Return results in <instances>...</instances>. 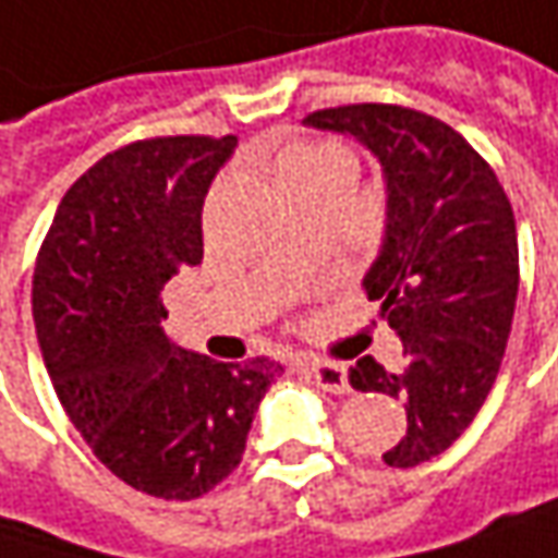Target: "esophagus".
<instances>
[{
  "label": "esophagus",
  "instance_id": "esophagus-1",
  "mask_svg": "<svg viewBox=\"0 0 558 558\" xmlns=\"http://www.w3.org/2000/svg\"><path fill=\"white\" fill-rule=\"evenodd\" d=\"M306 373L322 391H331V395H347L350 391L347 369L341 363H312V366H306Z\"/></svg>",
  "mask_w": 558,
  "mask_h": 558
}]
</instances>
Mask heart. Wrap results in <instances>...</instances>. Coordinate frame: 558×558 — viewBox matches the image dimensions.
Instances as JSON below:
<instances>
[{"mask_svg":"<svg viewBox=\"0 0 558 558\" xmlns=\"http://www.w3.org/2000/svg\"><path fill=\"white\" fill-rule=\"evenodd\" d=\"M344 150L335 148V145H293L280 154L275 160V177H278L280 189L290 185V182L312 177V173H322L335 163H347Z\"/></svg>","mask_w":558,"mask_h":558,"instance_id":"obj_1","label":"heart"}]
</instances>
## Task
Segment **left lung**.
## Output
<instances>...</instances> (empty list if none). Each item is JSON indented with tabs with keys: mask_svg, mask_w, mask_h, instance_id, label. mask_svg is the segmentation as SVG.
Here are the masks:
<instances>
[{
	"mask_svg": "<svg viewBox=\"0 0 558 558\" xmlns=\"http://www.w3.org/2000/svg\"><path fill=\"white\" fill-rule=\"evenodd\" d=\"M373 150L385 173V240L366 296L404 344V369L356 360L350 385L404 401L408 433L381 458L416 468L442 454L499 376L518 300V233L506 189L464 135L395 104H350L306 116Z\"/></svg>",
	"mask_w": 558,
	"mask_h": 558,
	"instance_id": "8db88e82",
	"label": "left lung"
}]
</instances>
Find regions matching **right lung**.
<instances>
[{
	"mask_svg": "<svg viewBox=\"0 0 558 558\" xmlns=\"http://www.w3.org/2000/svg\"><path fill=\"white\" fill-rule=\"evenodd\" d=\"M236 135L145 138L65 192L34 268V325L69 420L97 461L157 499L236 471L280 363H217L163 335V283L202 262V205Z\"/></svg>",
	"mask_w": 558,
	"mask_h": 558,
	"instance_id": "right-lung-1",
	"label": "right lung"
}]
</instances>
